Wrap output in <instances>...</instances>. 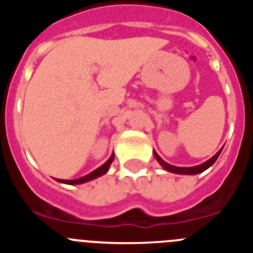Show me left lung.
<instances>
[{
  "label": "left lung",
  "mask_w": 253,
  "mask_h": 253,
  "mask_svg": "<svg viewBox=\"0 0 253 253\" xmlns=\"http://www.w3.org/2000/svg\"><path fill=\"white\" fill-rule=\"evenodd\" d=\"M220 152H222V149L218 152V153L214 156V157L210 158L209 161H207V162H204L203 165H199V166H195V167H176V166H172V165H169L167 162H165V161L162 160V158L158 156L156 152H154V157H156V160L160 162L161 166L163 167L165 169H167L169 172H173V173H178V175H196V173H200V172L205 171L207 169H209L211 165H213L214 162L216 161V158L219 157V154H220Z\"/></svg>",
  "instance_id": "1"
}]
</instances>
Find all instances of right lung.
Segmentation results:
<instances>
[{
    "instance_id": "obj_1",
    "label": "right lung",
    "mask_w": 253,
    "mask_h": 253,
    "mask_svg": "<svg viewBox=\"0 0 253 253\" xmlns=\"http://www.w3.org/2000/svg\"><path fill=\"white\" fill-rule=\"evenodd\" d=\"M114 161V154L111 156L109 160L106 161V162L102 165L101 167H99L97 169H95V171H92L91 173H88V175L84 176V177L81 178H77V180H58L59 182H63V184H68V185H77V184H84V182H87V181H91L93 180V178L99 177V176H102L104 173H106L107 169H109V167H110L111 162Z\"/></svg>"
}]
</instances>
